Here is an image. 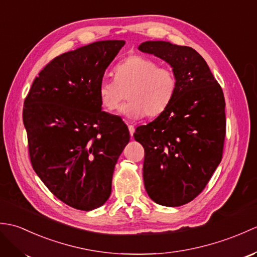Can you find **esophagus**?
I'll list each match as a JSON object with an SVG mask.
<instances>
[{
	"mask_svg": "<svg viewBox=\"0 0 257 257\" xmlns=\"http://www.w3.org/2000/svg\"><path fill=\"white\" fill-rule=\"evenodd\" d=\"M128 128H129V134H130V136H132V138H133V136H134V134H135V125L134 124H128Z\"/></svg>",
	"mask_w": 257,
	"mask_h": 257,
	"instance_id": "1",
	"label": "esophagus"
}]
</instances>
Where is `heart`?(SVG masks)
<instances>
[{"label": "heart", "mask_w": 257, "mask_h": 257, "mask_svg": "<svg viewBox=\"0 0 257 257\" xmlns=\"http://www.w3.org/2000/svg\"><path fill=\"white\" fill-rule=\"evenodd\" d=\"M113 78H103L97 95L103 109L112 111L123 100L119 113L128 118L155 117L170 105L178 88V78L171 68L159 67L157 62L145 56H130L113 69Z\"/></svg>", "instance_id": "obj_1"}]
</instances>
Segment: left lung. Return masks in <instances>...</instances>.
<instances>
[{
	"label": "left lung",
	"instance_id": "1",
	"mask_svg": "<svg viewBox=\"0 0 257 257\" xmlns=\"http://www.w3.org/2000/svg\"><path fill=\"white\" fill-rule=\"evenodd\" d=\"M138 50L167 62L177 75L170 105L154 121L136 129L145 148L144 182L152 201L180 206L198 196L222 160L225 100L221 86L195 50L148 41Z\"/></svg>",
	"mask_w": 257,
	"mask_h": 257
}]
</instances>
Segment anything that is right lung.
I'll list each match as a JSON object with an SVG mask.
<instances>
[{
    "label": "right lung",
    "instance_id": "1",
    "mask_svg": "<svg viewBox=\"0 0 257 257\" xmlns=\"http://www.w3.org/2000/svg\"><path fill=\"white\" fill-rule=\"evenodd\" d=\"M124 41H99L64 53L38 74L23 122L32 167L48 190L77 210L101 206L111 193L130 135L121 118L101 110L97 88Z\"/></svg>",
    "mask_w": 257,
    "mask_h": 257
}]
</instances>
